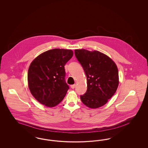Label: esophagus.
<instances>
[{
    "label": "esophagus",
    "instance_id": "esophagus-1",
    "mask_svg": "<svg viewBox=\"0 0 148 148\" xmlns=\"http://www.w3.org/2000/svg\"><path fill=\"white\" fill-rule=\"evenodd\" d=\"M71 89H74L75 87V84L71 85Z\"/></svg>",
    "mask_w": 148,
    "mask_h": 148
}]
</instances>
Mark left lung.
Returning a JSON list of instances; mask_svg holds the SVG:
<instances>
[{"instance_id": "obj_1", "label": "left lung", "mask_w": 148, "mask_h": 148, "mask_svg": "<svg viewBox=\"0 0 148 148\" xmlns=\"http://www.w3.org/2000/svg\"><path fill=\"white\" fill-rule=\"evenodd\" d=\"M74 51L87 80V90L80 95L82 101L92 109L104 106L114 95L119 85L116 64L109 56L97 50L75 49Z\"/></svg>"}]
</instances>
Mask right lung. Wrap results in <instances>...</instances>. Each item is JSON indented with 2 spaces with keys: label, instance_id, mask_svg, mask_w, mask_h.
<instances>
[{
  "label": "right lung",
  "instance_id": "add662e5",
  "mask_svg": "<svg viewBox=\"0 0 148 148\" xmlns=\"http://www.w3.org/2000/svg\"><path fill=\"white\" fill-rule=\"evenodd\" d=\"M73 56L71 50L54 49L44 52L30 64L29 88L39 103L48 107L59 104L69 89L64 66Z\"/></svg>",
  "mask_w": 148,
  "mask_h": 148
}]
</instances>
